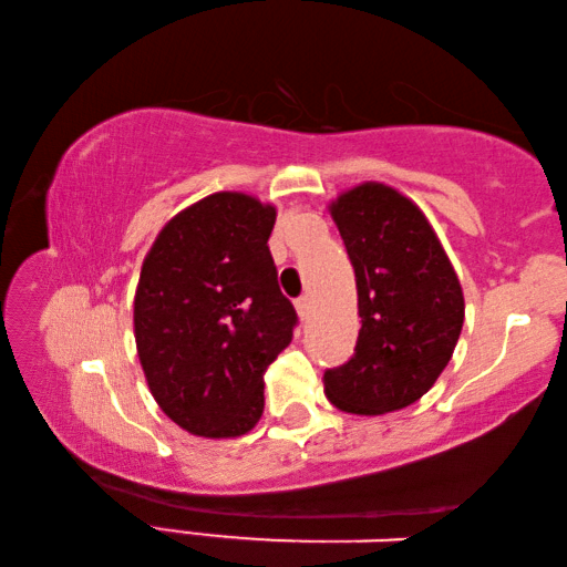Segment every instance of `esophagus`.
Listing matches in <instances>:
<instances>
[{
    "instance_id": "34e87169",
    "label": "esophagus",
    "mask_w": 567,
    "mask_h": 567,
    "mask_svg": "<svg viewBox=\"0 0 567 567\" xmlns=\"http://www.w3.org/2000/svg\"><path fill=\"white\" fill-rule=\"evenodd\" d=\"M295 307H297V315H300L302 320H307V315H310V297L307 295H302V297H297V302H295Z\"/></svg>"
}]
</instances>
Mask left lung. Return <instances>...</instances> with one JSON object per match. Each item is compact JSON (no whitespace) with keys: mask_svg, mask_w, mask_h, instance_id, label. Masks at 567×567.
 Wrapping results in <instances>:
<instances>
[{"mask_svg":"<svg viewBox=\"0 0 567 567\" xmlns=\"http://www.w3.org/2000/svg\"><path fill=\"white\" fill-rule=\"evenodd\" d=\"M358 282L352 358L324 372V395L352 415H385L435 385L463 330V287L422 209L382 182L330 203Z\"/></svg>","mask_w":567,"mask_h":567,"instance_id":"obj_1","label":"left lung"}]
</instances>
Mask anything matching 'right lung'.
<instances>
[{"label":"right lung","instance_id":"1","mask_svg":"<svg viewBox=\"0 0 567 567\" xmlns=\"http://www.w3.org/2000/svg\"><path fill=\"white\" fill-rule=\"evenodd\" d=\"M277 209L215 192L159 229L134 292V340L152 398L182 430L239 437L265 410V370L292 342L267 239Z\"/></svg>","mask_w":567,"mask_h":567}]
</instances>
